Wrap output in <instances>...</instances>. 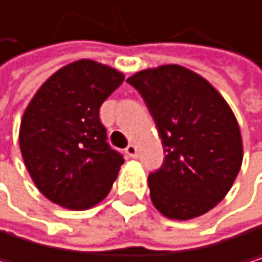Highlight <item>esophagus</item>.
<instances>
[{
  "label": "esophagus",
  "instance_id": "obj_1",
  "mask_svg": "<svg viewBox=\"0 0 262 262\" xmlns=\"http://www.w3.org/2000/svg\"><path fill=\"white\" fill-rule=\"evenodd\" d=\"M125 154L130 157V159H135L137 157V146L135 144H128L125 147Z\"/></svg>",
  "mask_w": 262,
  "mask_h": 262
}]
</instances>
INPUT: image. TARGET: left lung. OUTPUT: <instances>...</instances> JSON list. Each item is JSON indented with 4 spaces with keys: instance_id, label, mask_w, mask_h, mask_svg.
I'll list each match as a JSON object with an SVG mask.
<instances>
[{
    "instance_id": "left-lung-1",
    "label": "left lung",
    "mask_w": 262,
    "mask_h": 262,
    "mask_svg": "<svg viewBox=\"0 0 262 262\" xmlns=\"http://www.w3.org/2000/svg\"><path fill=\"white\" fill-rule=\"evenodd\" d=\"M144 99L165 150L147 178L150 201L171 220L214 209L233 187L244 147L237 119L206 78L178 64L144 69L127 78Z\"/></svg>"
}]
</instances>
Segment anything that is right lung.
Here are the masks:
<instances>
[{
    "mask_svg": "<svg viewBox=\"0 0 262 262\" xmlns=\"http://www.w3.org/2000/svg\"><path fill=\"white\" fill-rule=\"evenodd\" d=\"M122 81L119 70L78 59L56 70L28 103L18 134L21 157L52 203L84 210L110 193L124 159L106 143L99 108Z\"/></svg>",
    "mask_w": 262,
    "mask_h": 262,
    "instance_id": "obj_1",
    "label": "right lung"
}]
</instances>
